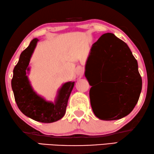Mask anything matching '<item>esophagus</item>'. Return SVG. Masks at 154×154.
<instances>
[{"instance_id": "esophagus-1", "label": "esophagus", "mask_w": 154, "mask_h": 154, "mask_svg": "<svg viewBox=\"0 0 154 154\" xmlns=\"http://www.w3.org/2000/svg\"><path fill=\"white\" fill-rule=\"evenodd\" d=\"M82 72H83V70H82V69L81 67H78L77 69H76V74L77 75H82Z\"/></svg>"}]
</instances>
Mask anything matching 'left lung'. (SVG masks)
<instances>
[{
  "label": "left lung",
  "instance_id": "8db88e82",
  "mask_svg": "<svg viewBox=\"0 0 154 154\" xmlns=\"http://www.w3.org/2000/svg\"><path fill=\"white\" fill-rule=\"evenodd\" d=\"M91 59L96 63L99 74L95 83H108L99 94L101 107L96 102L97 89L91 85L90 102L95 115L101 120L112 121L129 115L137 104L142 89L137 60L129 47L114 34H103L92 45L87 60L85 75L88 81L86 70ZM102 85L100 84V89Z\"/></svg>",
  "mask_w": 154,
  "mask_h": 154
}]
</instances>
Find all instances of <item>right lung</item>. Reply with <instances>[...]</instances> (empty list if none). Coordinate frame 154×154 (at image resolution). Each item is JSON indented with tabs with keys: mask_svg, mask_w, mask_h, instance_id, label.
Returning a JSON list of instances; mask_svg holds the SVG:
<instances>
[{
	"mask_svg": "<svg viewBox=\"0 0 154 154\" xmlns=\"http://www.w3.org/2000/svg\"><path fill=\"white\" fill-rule=\"evenodd\" d=\"M39 39L35 38L22 52L14 69L11 87L17 107L24 115L37 122L52 123L63 117L67 102L75 82L63 84L57 91L54 102L48 101L33 89L28 75L29 63Z\"/></svg>",
	"mask_w": 154,
	"mask_h": 154,
	"instance_id": "add662e5",
	"label": "right lung"
}]
</instances>
